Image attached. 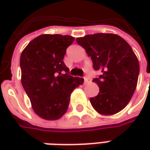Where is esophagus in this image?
I'll use <instances>...</instances> for the list:
<instances>
[{
  "instance_id": "34e87169",
  "label": "esophagus",
  "mask_w": 150,
  "mask_h": 150,
  "mask_svg": "<svg viewBox=\"0 0 150 150\" xmlns=\"http://www.w3.org/2000/svg\"><path fill=\"white\" fill-rule=\"evenodd\" d=\"M84 83H89V78L88 76H85L84 77Z\"/></svg>"
}]
</instances>
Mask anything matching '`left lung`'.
<instances>
[{
  "label": "left lung",
  "instance_id": "obj_1",
  "mask_svg": "<svg viewBox=\"0 0 150 150\" xmlns=\"http://www.w3.org/2000/svg\"><path fill=\"white\" fill-rule=\"evenodd\" d=\"M91 57L93 68L102 72L93 81L98 94L90 98L93 108L102 115H113L128 105L135 91L139 63L124 38L112 33H96L76 39Z\"/></svg>",
  "mask_w": 150,
  "mask_h": 150
}]
</instances>
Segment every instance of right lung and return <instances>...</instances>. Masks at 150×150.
Masks as SVG:
<instances>
[{"label": "right lung", "mask_w": 150, "mask_h": 150, "mask_svg": "<svg viewBox=\"0 0 150 150\" xmlns=\"http://www.w3.org/2000/svg\"><path fill=\"white\" fill-rule=\"evenodd\" d=\"M72 36L43 34L31 41L21 54V84L33 111L46 120H57L67 112L72 91L83 78L68 75L64 64Z\"/></svg>", "instance_id": "1"}]
</instances>
